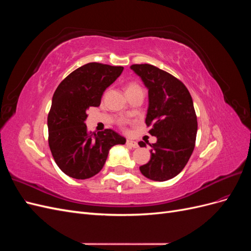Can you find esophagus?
I'll use <instances>...</instances> for the list:
<instances>
[{
    "label": "esophagus",
    "instance_id": "1",
    "mask_svg": "<svg viewBox=\"0 0 251 251\" xmlns=\"http://www.w3.org/2000/svg\"><path fill=\"white\" fill-rule=\"evenodd\" d=\"M126 146L127 147H131V148H133V149H137L138 148V143L136 142V141H133V140H126Z\"/></svg>",
    "mask_w": 251,
    "mask_h": 251
}]
</instances>
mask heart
Wrapping results in <instances>:
<instances>
[{
  "label": "heart",
  "instance_id": "obj_1",
  "mask_svg": "<svg viewBox=\"0 0 251 251\" xmlns=\"http://www.w3.org/2000/svg\"><path fill=\"white\" fill-rule=\"evenodd\" d=\"M138 89H140V87L136 82H128L127 85H126V94L130 93V92H133V91H135V90H138ZM120 125H121V126H126V121L123 120L120 123Z\"/></svg>",
  "mask_w": 251,
  "mask_h": 251
}]
</instances>
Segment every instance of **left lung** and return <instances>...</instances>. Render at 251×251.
<instances>
[{
  "instance_id": "8db88e82",
  "label": "left lung",
  "mask_w": 251,
  "mask_h": 251,
  "mask_svg": "<svg viewBox=\"0 0 251 251\" xmlns=\"http://www.w3.org/2000/svg\"><path fill=\"white\" fill-rule=\"evenodd\" d=\"M131 69L149 89L146 125L157 137L150 144L151 160L139 169L151 180L166 181L184 169L195 149L198 121L192 96L180 79L153 65L135 64Z\"/></svg>"
}]
</instances>
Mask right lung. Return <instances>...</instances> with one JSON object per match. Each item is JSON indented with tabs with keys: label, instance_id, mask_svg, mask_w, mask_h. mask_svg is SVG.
Listing matches in <instances>:
<instances>
[{
	"label": "right lung",
	"instance_id": "obj_1",
	"mask_svg": "<svg viewBox=\"0 0 251 251\" xmlns=\"http://www.w3.org/2000/svg\"><path fill=\"white\" fill-rule=\"evenodd\" d=\"M124 70L121 66L89 63L71 72L56 88L48 114V143L58 168L74 179L100 173L109 151L126 138L111 128L89 132L88 110L100 104L101 96Z\"/></svg>",
	"mask_w": 251,
	"mask_h": 251
}]
</instances>
